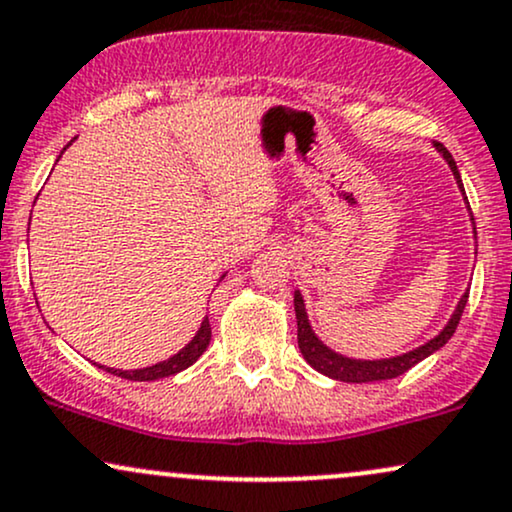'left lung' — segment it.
Listing matches in <instances>:
<instances>
[{
	"mask_svg": "<svg viewBox=\"0 0 512 512\" xmlns=\"http://www.w3.org/2000/svg\"><path fill=\"white\" fill-rule=\"evenodd\" d=\"M438 153L443 155V160L448 162L450 172H453L455 182H458V189L462 191V198H465V206L470 210V203H467V196H465V189H462V179H460V170L458 165H455L453 155L448 153L446 148L441 146V143H434ZM470 220L472 218V210H470ZM474 230V227H472ZM474 239H477V230H474ZM477 254V251H474ZM467 297H470V290L460 297L458 306H455V311L450 314L448 323L438 330V335H434L431 340H426L424 345L414 347L410 352H402V354H395V357H383V359H357V357H347V354H340L335 350H330V347L323 342L318 335L314 333V328H311L309 323V314H306V304H304V297L302 292L294 290V314H297V340H299V350H302L304 359L309 362L318 374L328 376V378H335V381H342V383H374V381H388V378H395V376H402L405 371H410L414 364H419L422 359L429 357V354H434L441 350L446 342L453 338L455 328H458L460 323V316L462 311H465V304H467Z\"/></svg>",
	"mask_w": 512,
	"mask_h": 512,
	"instance_id": "8db88e82",
	"label": "left lung"
}]
</instances>
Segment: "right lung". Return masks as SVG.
<instances>
[{"instance_id": "right-lung-1", "label": "right lung", "mask_w": 512, "mask_h": 512, "mask_svg": "<svg viewBox=\"0 0 512 512\" xmlns=\"http://www.w3.org/2000/svg\"><path fill=\"white\" fill-rule=\"evenodd\" d=\"M69 146H71V143H69ZM69 146H66V148H69ZM64 150H62V153H64ZM59 158H62V155H59ZM222 278H225V273H222ZM208 342H210V321L206 316L201 321V328L196 330L194 338L186 342V345L177 354H172L170 359H162V362H158V364L143 366V369H129V371L112 369V366H102V364H95V366L110 371V374H114V376H122V378H126V381H158V378L174 376V374H179V371L189 369V366L194 364L203 352H206Z\"/></svg>"}]
</instances>
